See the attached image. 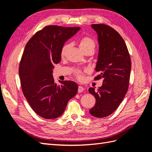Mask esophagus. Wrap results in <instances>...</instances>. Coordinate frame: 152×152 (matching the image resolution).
Wrapping results in <instances>:
<instances>
[{
	"label": "esophagus",
	"instance_id": "1",
	"mask_svg": "<svg viewBox=\"0 0 152 152\" xmlns=\"http://www.w3.org/2000/svg\"><path fill=\"white\" fill-rule=\"evenodd\" d=\"M83 91H84V88H83L82 86H78V93H82V92H83Z\"/></svg>",
	"mask_w": 152,
	"mask_h": 152
}]
</instances>
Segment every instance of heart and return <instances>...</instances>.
<instances>
[{
    "label": "heart",
    "mask_w": 152,
    "mask_h": 152,
    "mask_svg": "<svg viewBox=\"0 0 152 152\" xmlns=\"http://www.w3.org/2000/svg\"><path fill=\"white\" fill-rule=\"evenodd\" d=\"M79 46H80V50L84 53L85 51L89 50H92L94 51L95 48V42L93 38L88 37H83L82 39L80 40ZM69 47V45L68 44H64L62 46L61 50V57H64L66 56V51ZM74 75H75V76L78 79L82 80L83 77V72L81 70H76L75 72H74Z\"/></svg>",
    "instance_id": "1"
}]
</instances>
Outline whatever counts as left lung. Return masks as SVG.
<instances>
[{"label": "left lung", "instance_id": "left-lung-1", "mask_svg": "<svg viewBox=\"0 0 152 152\" xmlns=\"http://www.w3.org/2000/svg\"><path fill=\"white\" fill-rule=\"evenodd\" d=\"M99 44L95 70L99 74L95 80L102 79V85L95 91L89 92L96 99L89 113L96 118L112 114L124 100L129 84L131 61L124 40L117 31L105 24H93Z\"/></svg>", "mask_w": 152, "mask_h": 152}]
</instances>
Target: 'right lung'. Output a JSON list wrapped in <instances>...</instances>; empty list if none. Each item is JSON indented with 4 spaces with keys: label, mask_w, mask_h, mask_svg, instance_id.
I'll list each match as a JSON object with an SVG mask.
<instances>
[{
    "label": "right lung",
    "mask_w": 152,
    "mask_h": 152,
    "mask_svg": "<svg viewBox=\"0 0 152 152\" xmlns=\"http://www.w3.org/2000/svg\"><path fill=\"white\" fill-rule=\"evenodd\" d=\"M80 29L48 25L25 46L19 66L21 89L32 109L42 118L59 117L78 91V84L72 81H59L57 86L52 73L54 64L61 61V48Z\"/></svg>",
    "instance_id": "right-lung-1"
}]
</instances>
